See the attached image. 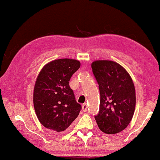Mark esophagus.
I'll return each instance as SVG.
<instances>
[{"instance_id": "esophagus-1", "label": "esophagus", "mask_w": 160, "mask_h": 160, "mask_svg": "<svg viewBox=\"0 0 160 160\" xmlns=\"http://www.w3.org/2000/svg\"><path fill=\"white\" fill-rule=\"evenodd\" d=\"M82 110L84 112H86L87 111V104L84 103V104H82Z\"/></svg>"}]
</instances>
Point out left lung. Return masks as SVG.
Here are the masks:
<instances>
[{
    "label": "left lung",
    "mask_w": 160,
    "mask_h": 160,
    "mask_svg": "<svg viewBox=\"0 0 160 160\" xmlns=\"http://www.w3.org/2000/svg\"><path fill=\"white\" fill-rule=\"evenodd\" d=\"M99 84V112L94 118L101 131L108 134L122 132L133 117L136 94L131 77L117 62L97 60L92 63Z\"/></svg>",
    "instance_id": "8db88e82"
}]
</instances>
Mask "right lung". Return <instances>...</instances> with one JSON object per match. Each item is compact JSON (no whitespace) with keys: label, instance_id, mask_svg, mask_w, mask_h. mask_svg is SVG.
Instances as JSON below:
<instances>
[{"label":"right lung","instance_id":"right-lung-1","mask_svg":"<svg viewBox=\"0 0 160 160\" xmlns=\"http://www.w3.org/2000/svg\"><path fill=\"white\" fill-rule=\"evenodd\" d=\"M80 66L72 58L56 59L46 63L36 78L34 109L41 124L51 131H64L82 109L69 87L71 77Z\"/></svg>","mask_w":160,"mask_h":160}]
</instances>
